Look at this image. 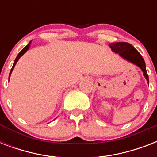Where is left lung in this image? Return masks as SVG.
I'll return each instance as SVG.
<instances>
[{"instance_id":"obj_1","label":"left lung","mask_w":157,"mask_h":157,"mask_svg":"<svg viewBox=\"0 0 157 157\" xmlns=\"http://www.w3.org/2000/svg\"><path fill=\"white\" fill-rule=\"evenodd\" d=\"M109 47L111 48L112 52L118 54L122 59L139 67L143 71L144 76L146 78L147 84H149L148 75L147 72L146 64L144 58L133 45L126 42H115L110 43Z\"/></svg>"}]
</instances>
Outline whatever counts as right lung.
Here are the masks:
<instances>
[{
	"label": "right lung",
	"instance_id": "add662e5",
	"mask_svg": "<svg viewBox=\"0 0 157 157\" xmlns=\"http://www.w3.org/2000/svg\"><path fill=\"white\" fill-rule=\"evenodd\" d=\"M31 44H32V40H31L30 42L28 43V45H26L25 47L23 48V50H21L20 52L18 53V56L16 57V59H15V60H14V63H13V67H12V68H11V70H10V75H11V73H12V71H13V68H14V67H15V65H16V63H17V62L18 61V59H20V57L21 56H23V54H25L26 52H27V51H28V50H29V48H30V46H31ZM10 79V78H9Z\"/></svg>",
	"mask_w": 157,
	"mask_h": 157
}]
</instances>
